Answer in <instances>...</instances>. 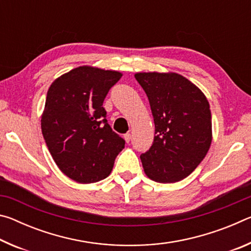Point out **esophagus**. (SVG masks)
<instances>
[{
    "mask_svg": "<svg viewBox=\"0 0 251 251\" xmlns=\"http://www.w3.org/2000/svg\"><path fill=\"white\" fill-rule=\"evenodd\" d=\"M124 138H125V141H126V143H129V142H130V138H131V136H130V133H126V134L124 135Z\"/></svg>",
    "mask_w": 251,
    "mask_h": 251,
    "instance_id": "34e87169",
    "label": "esophagus"
}]
</instances>
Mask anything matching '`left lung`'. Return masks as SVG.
Here are the masks:
<instances>
[{"label": "left lung", "mask_w": 251, "mask_h": 251, "mask_svg": "<svg viewBox=\"0 0 251 251\" xmlns=\"http://www.w3.org/2000/svg\"><path fill=\"white\" fill-rule=\"evenodd\" d=\"M155 123V137L141 155L146 175L176 182L190 175L211 144V113L203 93L176 73H137Z\"/></svg>", "instance_id": "left-lung-1"}]
</instances>
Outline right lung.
Returning a JSON list of instances; mask_svg holds the SVG:
<instances>
[{
    "mask_svg": "<svg viewBox=\"0 0 251 251\" xmlns=\"http://www.w3.org/2000/svg\"><path fill=\"white\" fill-rule=\"evenodd\" d=\"M121 77L120 72L79 66L49 88L42 134L54 161L71 179L82 184L104 179L125 147L103 107L106 95Z\"/></svg>",
    "mask_w": 251,
    "mask_h": 251,
    "instance_id": "obj_1",
    "label": "right lung"
}]
</instances>
